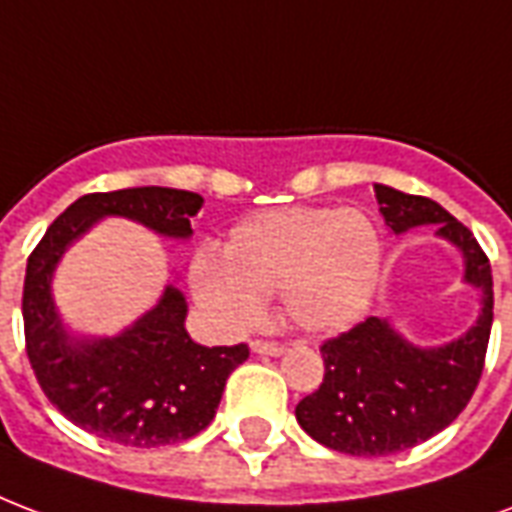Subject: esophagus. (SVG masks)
<instances>
[{
	"label": "esophagus",
	"instance_id": "1",
	"mask_svg": "<svg viewBox=\"0 0 512 512\" xmlns=\"http://www.w3.org/2000/svg\"><path fill=\"white\" fill-rule=\"evenodd\" d=\"M251 351L259 353V356H283V353H286V345L267 343V340H253Z\"/></svg>",
	"mask_w": 512,
	"mask_h": 512
}]
</instances>
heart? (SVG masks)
Wrapping results in <instances>:
<instances>
[{
	"label": "heart",
	"instance_id": "1",
	"mask_svg": "<svg viewBox=\"0 0 512 512\" xmlns=\"http://www.w3.org/2000/svg\"><path fill=\"white\" fill-rule=\"evenodd\" d=\"M380 264L383 242L367 213L288 207L234 226L224 253L202 248L191 261V288L226 332L251 329L264 297L278 291L299 329L334 334L367 313Z\"/></svg>",
	"mask_w": 512,
	"mask_h": 512
}]
</instances>
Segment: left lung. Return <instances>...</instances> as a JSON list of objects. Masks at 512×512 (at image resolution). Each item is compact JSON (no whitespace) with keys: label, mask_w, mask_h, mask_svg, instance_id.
Listing matches in <instances>:
<instances>
[{"label":"left lung","mask_w":512,"mask_h":512,"mask_svg":"<svg viewBox=\"0 0 512 512\" xmlns=\"http://www.w3.org/2000/svg\"><path fill=\"white\" fill-rule=\"evenodd\" d=\"M386 226L405 234L434 226L464 259V283L478 288V321L445 345H416L388 318L372 315L321 345L324 383L297 405L315 443L351 456H388L426 443L467 407L478 386L494 321L491 264L478 240L445 207L375 183Z\"/></svg>","instance_id":"8db88e82"}]
</instances>
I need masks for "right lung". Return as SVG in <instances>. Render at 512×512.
I'll list each match as a JSON object with an SVG mask.
<instances>
[{"instance_id": "obj_1", "label": "right lung", "mask_w": 512, "mask_h": 512, "mask_svg": "<svg viewBox=\"0 0 512 512\" xmlns=\"http://www.w3.org/2000/svg\"><path fill=\"white\" fill-rule=\"evenodd\" d=\"M202 207L194 191L142 186L86 194L48 226L23 280L26 353L45 397L80 429L129 448L183 443L215 418L226 378L248 345L194 343L183 291L164 286L159 302L113 337L69 332L53 302V275L72 242L102 218H126L169 240H188Z\"/></svg>"}]
</instances>
